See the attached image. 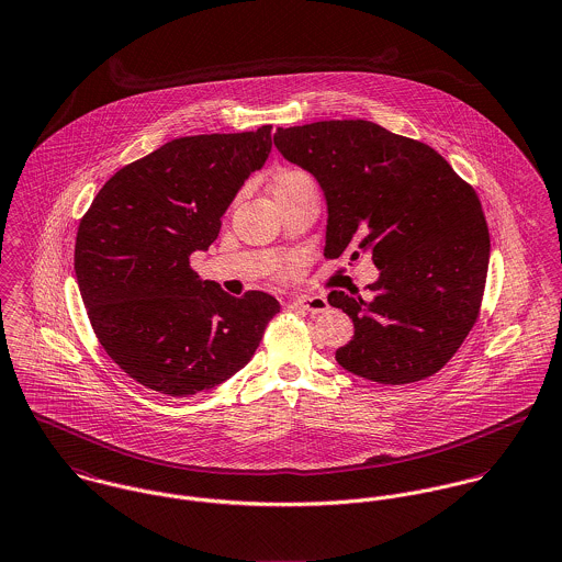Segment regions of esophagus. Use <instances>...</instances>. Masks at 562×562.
Returning <instances> with one entry per match:
<instances>
[{"label": "esophagus", "mask_w": 562, "mask_h": 562, "mask_svg": "<svg viewBox=\"0 0 562 562\" xmlns=\"http://www.w3.org/2000/svg\"><path fill=\"white\" fill-rule=\"evenodd\" d=\"M293 306L300 308V311L312 312V314H318V312H325L329 308L327 300L323 295H312V297H302V300H293Z\"/></svg>", "instance_id": "obj_1"}]
</instances>
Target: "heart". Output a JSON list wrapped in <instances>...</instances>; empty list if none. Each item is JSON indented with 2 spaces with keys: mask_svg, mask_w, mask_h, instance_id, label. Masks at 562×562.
Here are the masks:
<instances>
[{
  "mask_svg": "<svg viewBox=\"0 0 562 562\" xmlns=\"http://www.w3.org/2000/svg\"><path fill=\"white\" fill-rule=\"evenodd\" d=\"M302 177H306V175H304V172H300V170H289V172H284V175L278 179L276 188H278V186H282V183H286V181H295V179H302Z\"/></svg>",
  "mask_w": 562,
  "mask_h": 562,
  "instance_id": "b5f03b06",
  "label": "heart"
}]
</instances>
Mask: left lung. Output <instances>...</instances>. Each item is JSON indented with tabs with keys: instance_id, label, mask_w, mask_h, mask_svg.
Segmentation results:
<instances>
[{
	"instance_id": "obj_1",
	"label": "left lung",
	"mask_w": 562,
	"mask_h": 562,
	"mask_svg": "<svg viewBox=\"0 0 562 562\" xmlns=\"http://www.w3.org/2000/svg\"><path fill=\"white\" fill-rule=\"evenodd\" d=\"M273 144L323 189V254L369 251L379 269L367 297H327L356 327L336 362L385 385L436 374L483 302L490 231L476 191L431 146L369 121L278 126Z\"/></svg>"
}]
</instances>
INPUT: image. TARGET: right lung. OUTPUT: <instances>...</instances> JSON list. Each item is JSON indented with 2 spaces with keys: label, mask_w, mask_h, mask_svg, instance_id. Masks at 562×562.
Returning <instances> with one entry per match:
<instances>
[{
  "label": "right lung",
  "mask_w": 562,
  "mask_h": 562,
  "mask_svg": "<svg viewBox=\"0 0 562 562\" xmlns=\"http://www.w3.org/2000/svg\"><path fill=\"white\" fill-rule=\"evenodd\" d=\"M271 153V125L179 137L119 170L79 222L75 276L92 329L137 383L170 396L241 371L280 312L276 297H233L189 265Z\"/></svg>",
  "instance_id": "right-lung-1"
}]
</instances>
